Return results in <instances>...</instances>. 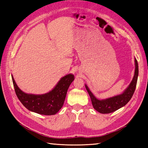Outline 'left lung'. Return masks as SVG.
Masks as SVG:
<instances>
[{"label":"left lung","instance_id":"8db88e82","mask_svg":"<svg viewBox=\"0 0 148 148\" xmlns=\"http://www.w3.org/2000/svg\"><path fill=\"white\" fill-rule=\"evenodd\" d=\"M135 71L134 77L131 84L127 87V89L121 94L110 97L106 99H99L95 97V95L90 91L87 85H85L87 92L90 96L91 102L94 109L101 114H110L121 108L128 103L132 98L135 89H136L138 76V64L136 58L134 59Z\"/></svg>","mask_w":148,"mask_h":148}]
</instances>
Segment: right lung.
<instances>
[{
	"instance_id": "add662e5",
	"label": "right lung",
	"mask_w": 148,
	"mask_h": 148,
	"mask_svg": "<svg viewBox=\"0 0 148 148\" xmlns=\"http://www.w3.org/2000/svg\"><path fill=\"white\" fill-rule=\"evenodd\" d=\"M17 98L27 109L35 113L51 116L58 112L63 106L67 91L74 76L69 74L61 77L51 91L42 95L28 94L20 89L12 76Z\"/></svg>"
}]
</instances>
